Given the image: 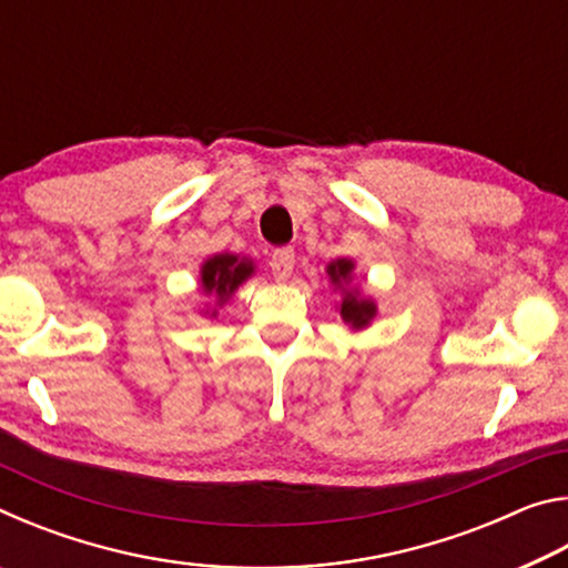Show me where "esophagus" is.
Returning a JSON list of instances; mask_svg holds the SVG:
<instances>
[{"label": "esophagus", "mask_w": 568, "mask_h": 568, "mask_svg": "<svg viewBox=\"0 0 568 568\" xmlns=\"http://www.w3.org/2000/svg\"><path fill=\"white\" fill-rule=\"evenodd\" d=\"M293 267H295L293 250L291 247L275 250L273 257H271V271L275 275V281H287V277H291V273H293Z\"/></svg>", "instance_id": "obj_1"}]
</instances>
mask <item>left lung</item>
Listing matches in <instances>:
<instances>
[{"mask_svg": "<svg viewBox=\"0 0 568 568\" xmlns=\"http://www.w3.org/2000/svg\"><path fill=\"white\" fill-rule=\"evenodd\" d=\"M325 273H328L333 291L341 293V303L335 305V311L341 313L343 323L355 333L371 328L373 321L378 318V303L376 297L363 293L361 285H355L353 257H335V261L325 265Z\"/></svg>", "mask_w": 568, "mask_h": 568, "instance_id": "8db88e82", "label": "left lung"}]
</instances>
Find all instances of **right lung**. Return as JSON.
Instances as JSON below:
<instances>
[{
    "instance_id": "obj_1",
    "label": "right lung",
    "mask_w": 568,
    "mask_h": 568,
    "mask_svg": "<svg viewBox=\"0 0 568 568\" xmlns=\"http://www.w3.org/2000/svg\"><path fill=\"white\" fill-rule=\"evenodd\" d=\"M255 261L247 255L215 253L205 257L203 265H200V291H203L205 297H210V303L200 307V315L217 321L220 307H225L233 301L237 287L247 283L255 275Z\"/></svg>"
}]
</instances>
